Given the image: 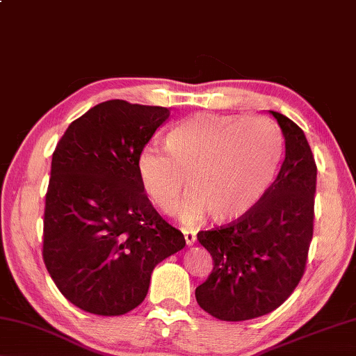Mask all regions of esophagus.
I'll return each instance as SVG.
<instances>
[{
    "label": "esophagus",
    "instance_id": "obj_1",
    "mask_svg": "<svg viewBox=\"0 0 356 356\" xmlns=\"http://www.w3.org/2000/svg\"><path fill=\"white\" fill-rule=\"evenodd\" d=\"M184 238L187 245H193L196 242V234L195 233H188V231H184Z\"/></svg>",
    "mask_w": 356,
    "mask_h": 356
}]
</instances>
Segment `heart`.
I'll use <instances>...</instances> for the list:
<instances>
[{
    "mask_svg": "<svg viewBox=\"0 0 356 356\" xmlns=\"http://www.w3.org/2000/svg\"><path fill=\"white\" fill-rule=\"evenodd\" d=\"M166 152L145 145L136 171L140 187L163 212L179 209L184 225L200 223L211 213L216 222H233L255 209L277 176L284 139L273 120L258 115L201 112L166 134Z\"/></svg>",
    "mask_w": 356,
    "mask_h": 356,
    "instance_id": "1",
    "label": "heart"
}]
</instances>
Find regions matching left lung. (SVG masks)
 Segmentation results:
<instances>
[{
	"instance_id": "left-lung-1",
	"label": "left lung",
	"mask_w": 356,
	"mask_h": 356,
	"mask_svg": "<svg viewBox=\"0 0 356 356\" xmlns=\"http://www.w3.org/2000/svg\"><path fill=\"white\" fill-rule=\"evenodd\" d=\"M269 112L285 138V158L273 187L244 217L198 233L213 269L195 296L201 309L223 321L252 320L277 309L300 284L314 234L312 150L295 122Z\"/></svg>"
}]
</instances>
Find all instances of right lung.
Here are the masks:
<instances>
[{
    "instance_id": "1",
    "label": "right lung",
    "mask_w": 356,
    "mask_h": 356,
    "mask_svg": "<svg viewBox=\"0 0 356 356\" xmlns=\"http://www.w3.org/2000/svg\"><path fill=\"white\" fill-rule=\"evenodd\" d=\"M169 117L111 99L71 123L52 155L42 258L67 301L114 317L147 296L152 270L185 247L140 187L136 160Z\"/></svg>"
}]
</instances>
